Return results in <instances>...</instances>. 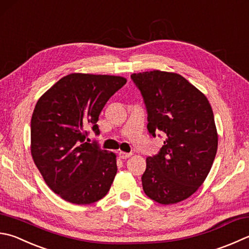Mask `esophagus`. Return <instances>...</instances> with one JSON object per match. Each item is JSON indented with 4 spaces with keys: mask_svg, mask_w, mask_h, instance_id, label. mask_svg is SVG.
<instances>
[{
    "mask_svg": "<svg viewBox=\"0 0 249 249\" xmlns=\"http://www.w3.org/2000/svg\"><path fill=\"white\" fill-rule=\"evenodd\" d=\"M118 155H119V157L121 159H126V158H129V157L132 156V154H131V153H124V152H119Z\"/></svg>",
    "mask_w": 249,
    "mask_h": 249,
    "instance_id": "1",
    "label": "esophagus"
}]
</instances>
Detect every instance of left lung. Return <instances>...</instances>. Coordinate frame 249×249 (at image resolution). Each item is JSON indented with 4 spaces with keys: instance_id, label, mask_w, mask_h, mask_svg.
Returning <instances> with one entry per match:
<instances>
[{
    "instance_id": "left-lung-1",
    "label": "left lung",
    "mask_w": 249,
    "mask_h": 249,
    "mask_svg": "<svg viewBox=\"0 0 249 249\" xmlns=\"http://www.w3.org/2000/svg\"><path fill=\"white\" fill-rule=\"evenodd\" d=\"M147 110L153 137L165 133L157 155L146 158L144 193L161 205L189 198L203 184L218 148L213 112L203 93L181 74L145 71L131 74Z\"/></svg>"
}]
</instances>
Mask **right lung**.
<instances>
[{
  "label": "right lung",
  "mask_w": 249,
  "mask_h": 249,
  "mask_svg": "<svg viewBox=\"0 0 249 249\" xmlns=\"http://www.w3.org/2000/svg\"><path fill=\"white\" fill-rule=\"evenodd\" d=\"M119 76L70 73L36 102L31 118V155L46 184L69 203L88 205L108 193L117 173L116 154L86 142L103 107L123 88Z\"/></svg>",
  "instance_id": "right-lung-1"
}]
</instances>
